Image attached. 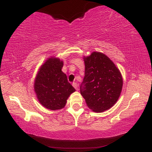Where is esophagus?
I'll list each match as a JSON object with an SVG mask.
<instances>
[{
    "label": "esophagus",
    "mask_w": 152,
    "mask_h": 152,
    "mask_svg": "<svg viewBox=\"0 0 152 152\" xmlns=\"http://www.w3.org/2000/svg\"><path fill=\"white\" fill-rule=\"evenodd\" d=\"M72 86H73V87L76 89V90H77V89H78V85H77V83H75V82L72 83Z\"/></svg>",
    "instance_id": "obj_1"
}]
</instances>
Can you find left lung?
<instances>
[{"label": "left lung", "mask_w": 152, "mask_h": 152, "mask_svg": "<svg viewBox=\"0 0 152 152\" xmlns=\"http://www.w3.org/2000/svg\"><path fill=\"white\" fill-rule=\"evenodd\" d=\"M84 77L81 95L93 111L104 112L111 109L121 94L123 80L120 70L104 53L93 52L84 56Z\"/></svg>", "instance_id": "8db88e82"}]
</instances>
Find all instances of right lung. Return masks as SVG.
Returning <instances> with one entry per match:
<instances>
[{"label":"right lung","mask_w":152,"mask_h":152,"mask_svg":"<svg viewBox=\"0 0 152 152\" xmlns=\"http://www.w3.org/2000/svg\"><path fill=\"white\" fill-rule=\"evenodd\" d=\"M63 66V60L59 58H48L39 68L34 80L37 99L43 107L52 111L63 109L68 97L75 91L62 72Z\"/></svg>","instance_id":"1"}]
</instances>
